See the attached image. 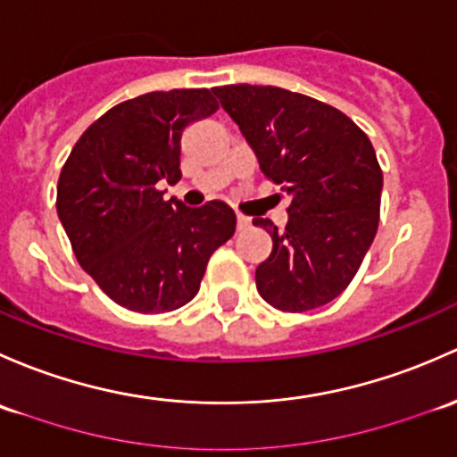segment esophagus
I'll return each mask as SVG.
<instances>
[{
    "mask_svg": "<svg viewBox=\"0 0 457 457\" xmlns=\"http://www.w3.org/2000/svg\"><path fill=\"white\" fill-rule=\"evenodd\" d=\"M251 227H253L251 218H246V215L237 213V230H246V228H251Z\"/></svg>",
    "mask_w": 457,
    "mask_h": 457,
    "instance_id": "obj_1",
    "label": "esophagus"
}]
</instances>
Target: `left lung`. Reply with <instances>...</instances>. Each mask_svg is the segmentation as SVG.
Here are the masks:
<instances>
[{
	"mask_svg": "<svg viewBox=\"0 0 457 457\" xmlns=\"http://www.w3.org/2000/svg\"><path fill=\"white\" fill-rule=\"evenodd\" d=\"M257 154L266 180L293 200L284 233L268 220L272 253L257 290L284 312L330 303L350 286L378 228L383 171L368 134L328 103L272 86L213 87Z\"/></svg>",
	"mask_w": 457,
	"mask_h": 457,
	"instance_id": "obj_1",
	"label": "left lung"
}]
</instances>
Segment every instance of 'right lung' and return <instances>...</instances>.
<instances>
[{
    "instance_id": "add662e5",
    "label": "right lung",
    "mask_w": 457,
    "mask_h": 457,
    "mask_svg": "<svg viewBox=\"0 0 457 457\" xmlns=\"http://www.w3.org/2000/svg\"><path fill=\"white\" fill-rule=\"evenodd\" d=\"M209 89L149 92L94 120L61 169L56 213L83 270L134 312H169L200 290L215 248L235 233L220 200L187 209L160 182L180 180V136L218 112Z\"/></svg>"
}]
</instances>
